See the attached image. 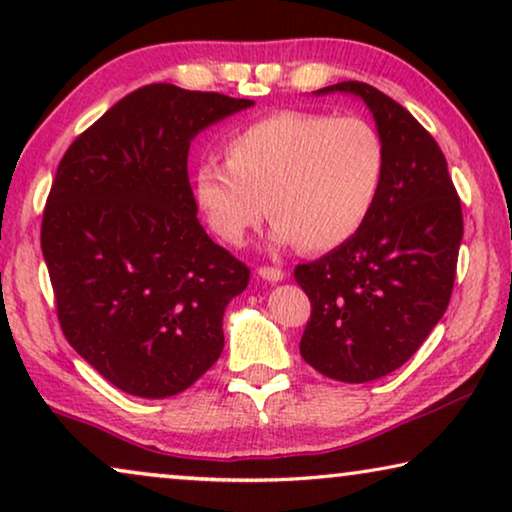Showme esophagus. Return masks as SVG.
<instances>
[{"label": "esophagus", "instance_id": "34e87169", "mask_svg": "<svg viewBox=\"0 0 512 512\" xmlns=\"http://www.w3.org/2000/svg\"><path fill=\"white\" fill-rule=\"evenodd\" d=\"M256 272L263 279H268V282H282V279L286 277V272L282 268H275V265H261Z\"/></svg>", "mask_w": 512, "mask_h": 512}]
</instances>
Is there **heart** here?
I'll return each mask as SVG.
<instances>
[{
  "label": "heart",
  "instance_id": "heart-1",
  "mask_svg": "<svg viewBox=\"0 0 512 512\" xmlns=\"http://www.w3.org/2000/svg\"><path fill=\"white\" fill-rule=\"evenodd\" d=\"M387 149L359 116L279 111L237 130L226 163L195 170V200L226 244H242L265 207L272 237L307 254L331 251L359 233L380 198Z\"/></svg>",
  "mask_w": 512,
  "mask_h": 512
}]
</instances>
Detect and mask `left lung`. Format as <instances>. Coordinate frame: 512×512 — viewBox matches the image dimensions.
Here are the masks:
<instances>
[{"instance_id": "8db88e82", "label": "left lung", "mask_w": 512, "mask_h": 512, "mask_svg": "<svg viewBox=\"0 0 512 512\" xmlns=\"http://www.w3.org/2000/svg\"><path fill=\"white\" fill-rule=\"evenodd\" d=\"M338 90L373 111L387 177L359 233L293 277L312 305L303 359L331 380L361 384L401 368L445 314L464 216L443 151L417 118L361 81L317 95Z\"/></svg>"}]
</instances>
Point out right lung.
I'll return each instance as SVG.
<instances>
[{"label":"right lung","instance_id":"obj_1","mask_svg":"<svg viewBox=\"0 0 512 512\" xmlns=\"http://www.w3.org/2000/svg\"><path fill=\"white\" fill-rule=\"evenodd\" d=\"M251 104L151 83L60 160L41 219L55 312L69 345L125 394H181L223 352V312L249 268L200 226L188 149Z\"/></svg>","mask_w":512,"mask_h":512}]
</instances>
